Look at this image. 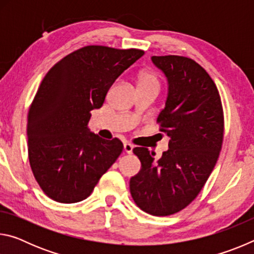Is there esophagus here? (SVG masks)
Returning <instances> with one entry per match:
<instances>
[{
    "mask_svg": "<svg viewBox=\"0 0 254 254\" xmlns=\"http://www.w3.org/2000/svg\"><path fill=\"white\" fill-rule=\"evenodd\" d=\"M132 150H133V145L130 142L124 143V151L127 153H132Z\"/></svg>",
    "mask_w": 254,
    "mask_h": 254,
    "instance_id": "34e87169",
    "label": "esophagus"
}]
</instances>
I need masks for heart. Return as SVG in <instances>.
Masks as SVG:
<instances>
[{
  "mask_svg": "<svg viewBox=\"0 0 254 254\" xmlns=\"http://www.w3.org/2000/svg\"><path fill=\"white\" fill-rule=\"evenodd\" d=\"M139 86L140 87H156L160 88V80L154 71L143 70L139 75Z\"/></svg>",
  "mask_w": 254,
  "mask_h": 254,
  "instance_id": "obj_1",
  "label": "heart"
}]
</instances>
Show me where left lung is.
I'll list each match as a JSON object with an SVG mask.
<instances>
[{
	"mask_svg": "<svg viewBox=\"0 0 254 254\" xmlns=\"http://www.w3.org/2000/svg\"><path fill=\"white\" fill-rule=\"evenodd\" d=\"M169 83L166 106L158 115L160 131L170 137L168 151L136 147L141 169L130 180L137 207L168 216L191 203L207 182L224 137V112L218 89L203 67L184 56H152Z\"/></svg>",
	"mask_w": 254,
	"mask_h": 254,
	"instance_id": "1",
	"label": "left lung"
}]
</instances>
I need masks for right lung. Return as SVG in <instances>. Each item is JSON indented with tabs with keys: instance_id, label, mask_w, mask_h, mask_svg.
Instances as JSON below:
<instances>
[{
	"instance_id": "obj_1",
	"label": "right lung",
	"mask_w": 254,
	"mask_h": 254,
	"mask_svg": "<svg viewBox=\"0 0 254 254\" xmlns=\"http://www.w3.org/2000/svg\"><path fill=\"white\" fill-rule=\"evenodd\" d=\"M143 54L135 48L85 46L44 77L28 113V156L49 198L64 204L87 198L122 153L121 140L93 134L88 123L115 79Z\"/></svg>"
}]
</instances>
